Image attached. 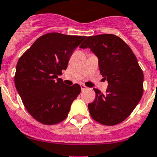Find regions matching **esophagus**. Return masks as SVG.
Segmentation results:
<instances>
[{
	"instance_id": "esophagus-1",
	"label": "esophagus",
	"mask_w": 157,
	"mask_h": 157,
	"mask_svg": "<svg viewBox=\"0 0 157 157\" xmlns=\"http://www.w3.org/2000/svg\"><path fill=\"white\" fill-rule=\"evenodd\" d=\"M81 89H82V91H84V90H86V89H87V87H86L85 85L82 84V85H81Z\"/></svg>"
}]
</instances>
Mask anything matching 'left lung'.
Segmentation results:
<instances>
[{
  "mask_svg": "<svg viewBox=\"0 0 157 157\" xmlns=\"http://www.w3.org/2000/svg\"><path fill=\"white\" fill-rule=\"evenodd\" d=\"M79 48H89L98 57L100 73L108 83L106 94L94 88L90 115L102 125L118 124L132 113L143 94L144 76L136 56L122 39L111 34L89 36Z\"/></svg>",
  "mask_w": 157,
  "mask_h": 157,
  "instance_id": "left-lung-1",
  "label": "left lung"
}]
</instances>
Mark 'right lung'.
Wrapping results in <instances>:
<instances>
[{
  "instance_id": "right-lung-1",
  "label": "right lung",
  "mask_w": 157,
  "mask_h": 157,
  "mask_svg": "<svg viewBox=\"0 0 157 157\" xmlns=\"http://www.w3.org/2000/svg\"><path fill=\"white\" fill-rule=\"evenodd\" d=\"M85 38L45 34L19 59L15 75L16 90L28 113L38 122L57 124L68 116L81 88L78 83L66 85L58 76L67 69L73 51Z\"/></svg>"
}]
</instances>
